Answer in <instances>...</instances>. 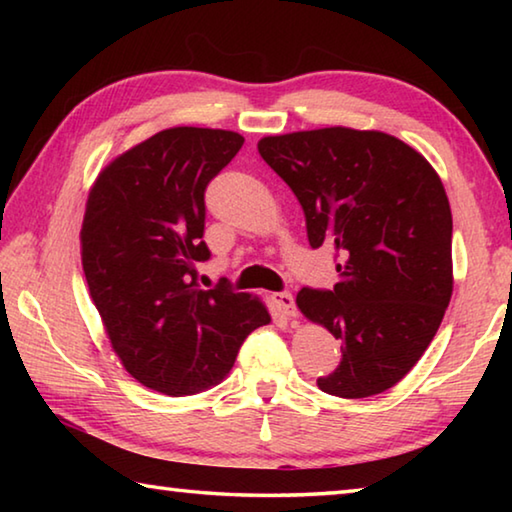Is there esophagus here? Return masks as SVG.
Wrapping results in <instances>:
<instances>
[{"mask_svg":"<svg viewBox=\"0 0 512 512\" xmlns=\"http://www.w3.org/2000/svg\"><path fill=\"white\" fill-rule=\"evenodd\" d=\"M273 302H275V307L282 311L284 316H296V300H293V296L289 291H277V293H273Z\"/></svg>","mask_w":512,"mask_h":512,"instance_id":"esophagus-1","label":"esophagus"}]
</instances>
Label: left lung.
<instances>
[{"label": "left lung", "mask_w": 512, "mask_h": 512, "mask_svg": "<svg viewBox=\"0 0 512 512\" xmlns=\"http://www.w3.org/2000/svg\"><path fill=\"white\" fill-rule=\"evenodd\" d=\"M257 149L305 210L309 246L336 257L334 289L296 298L341 341L320 391H388L429 348L452 298V210L438 173L393 135L343 126L264 137Z\"/></svg>", "instance_id": "1"}]
</instances>
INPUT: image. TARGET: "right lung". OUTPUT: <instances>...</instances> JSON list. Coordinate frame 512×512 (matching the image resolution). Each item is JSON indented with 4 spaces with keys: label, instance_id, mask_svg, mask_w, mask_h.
Listing matches in <instances>:
<instances>
[{
    "label": "right lung",
    "instance_id": "right-lung-1",
    "mask_svg": "<svg viewBox=\"0 0 512 512\" xmlns=\"http://www.w3.org/2000/svg\"><path fill=\"white\" fill-rule=\"evenodd\" d=\"M244 146L219 128L178 126L110 162L81 230L90 296L124 368L153 391H205L235 366L266 307L228 284L203 291L205 189Z\"/></svg>",
    "mask_w": 512,
    "mask_h": 512
}]
</instances>
